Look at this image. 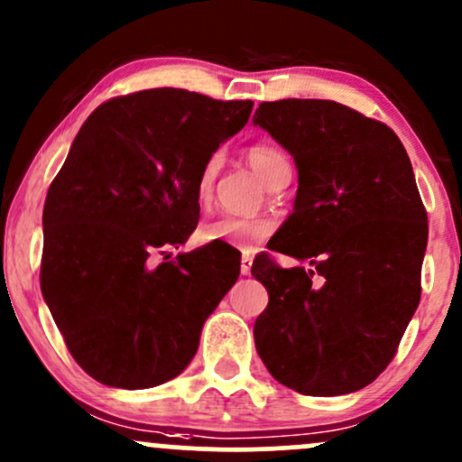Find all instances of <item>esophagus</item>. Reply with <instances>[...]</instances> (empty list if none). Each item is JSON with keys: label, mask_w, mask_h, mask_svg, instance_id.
Returning a JSON list of instances; mask_svg holds the SVG:
<instances>
[{"label": "esophagus", "mask_w": 462, "mask_h": 462, "mask_svg": "<svg viewBox=\"0 0 462 462\" xmlns=\"http://www.w3.org/2000/svg\"><path fill=\"white\" fill-rule=\"evenodd\" d=\"M249 272H252V256H249V254H243V258H241V273L243 275H249Z\"/></svg>", "instance_id": "1"}]
</instances>
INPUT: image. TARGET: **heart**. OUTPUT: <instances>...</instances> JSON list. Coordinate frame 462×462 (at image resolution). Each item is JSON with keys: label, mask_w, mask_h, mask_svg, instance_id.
Segmentation results:
<instances>
[{"label": "heart", "mask_w": 462, "mask_h": 462, "mask_svg": "<svg viewBox=\"0 0 462 462\" xmlns=\"http://www.w3.org/2000/svg\"><path fill=\"white\" fill-rule=\"evenodd\" d=\"M247 162L252 164V169L261 176L264 184H269L275 176L291 169L289 156L280 147L269 145V143H254L247 150ZM217 171H219V156L213 153V156H208V161L201 164L198 182H195V198H198V201H206L210 198ZM273 230L275 224L267 217L221 215L206 221L199 227V238L204 243H226V245L238 249H254L264 238L272 236Z\"/></svg>", "instance_id": "obj_1"}]
</instances>
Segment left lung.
Wrapping results in <instances>:
<instances>
[{"label": "left lung", "mask_w": 462, "mask_h": 462, "mask_svg": "<svg viewBox=\"0 0 462 462\" xmlns=\"http://www.w3.org/2000/svg\"><path fill=\"white\" fill-rule=\"evenodd\" d=\"M254 124L291 152L295 208L252 273L269 304L254 341L280 384L304 395H346L391 363L421 298L428 215L412 164L383 121L330 99L263 102Z\"/></svg>", "instance_id": "8db88e82"}]
</instances>
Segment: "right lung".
I'll list each match as a JSON object with an SVG mask.
<instances>
[{"mask_svg":"<svg viewBox=\"0 0 462 462\" xmlns=\"http://www.w3.org/2000/svg\"><path fill=\"white\" fill-rule=\"evenodd\" d=\"M254 102L150 88L84 121L43 208L41 291L76 363L119 389L182 374L204 321L236 282L227 247L187 243L199 219L201 164L247 124Z\"/></svg>","mask_w":462,"mask_h":462,"instance_id":"add662e5","label":"right lung"}]
</instances>
